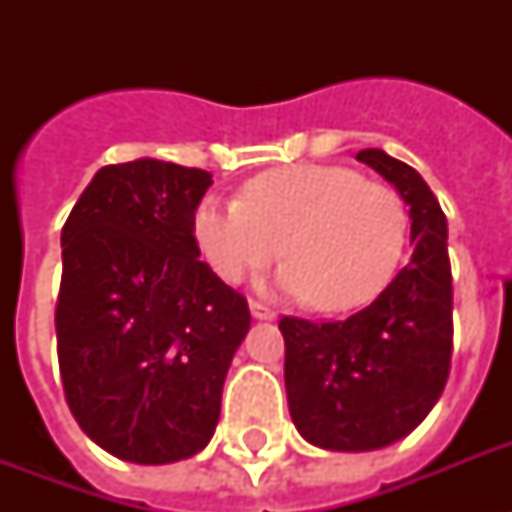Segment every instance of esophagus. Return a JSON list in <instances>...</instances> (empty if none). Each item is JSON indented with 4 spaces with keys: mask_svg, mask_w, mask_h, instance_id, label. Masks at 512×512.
Masks as SVG:
<instances>
[{
    "mask_svg": "<svg viewBox=\"0 0 512 512\" xmlns=\"http://www.w3.org/2000/svg\"><path fill=\"white\" fill-rule=\"evenodd\" d=\"M249 311H252V316L260 321H273L276 319V311H271L268 305L257 303V300H249Z\"/></svg>",
    "mask_w": 512,
    "mask_h": 512,
    "instance_id": "34e87169",
    "label": "esophagus"
}]
</instances>
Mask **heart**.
<instances>
[{
	"label": "heart",
	"instance_id": "b5f03b06",
	"mask_svg": "<svg viewBox=\"0 0 512 512\" xmlns=\"http://www.w3.org/2000/svg\"><path fill=\"white\" fill-rule=\"evenodd\" d=\"M406 225L393 188L345 167L305 164L252 177L241 199H207L193 231L225 281H241L281 252L287 295L308 297L319 311H348L396 268Z\"/></svg>",
	"mask_w": 512,
	"mask_h": 512
}]
</instances>
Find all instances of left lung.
Returning a JSON list of instances; mask_svg holds the SVG:
<instances>
[{
    "instance_id": "obj_1",
    "label": "left lung",
    "mask_w": 512,
    "mask_h": 512,
    "mask_svg": "<svg viewBox=\"0 0 512 512\" xmlns=\"http://www.w3.org/2000/svg\"><path fill=\"white\" fill-rule=\"evenodd\" d=\"M409 204L412 257L372 303L342 321L284 316L289 414L329 452H372L409 436L452 366V265L446 215L428 183L380 148L358 151Z\"/></svg>"
}]
</instances>
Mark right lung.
<instances>
[{
    "instance_id": "right-lung-1",
    "label": "right lung",
    "mask_w": 512,
    "mask_h": 512,
    "mask_svg": "<svg viewBox=\"0 0 512 512\" xmlns=\"http://www.w3.org/2000/svg\"><path fill=\"white\" fill-rule=\"evenodd\" d=\"M212 175L159 159L108 164L71 209L55 305L68 409L119 460L167 465L215 433L249 329L247 297L199 260Z\"/></svg>"
}]
</instances>
